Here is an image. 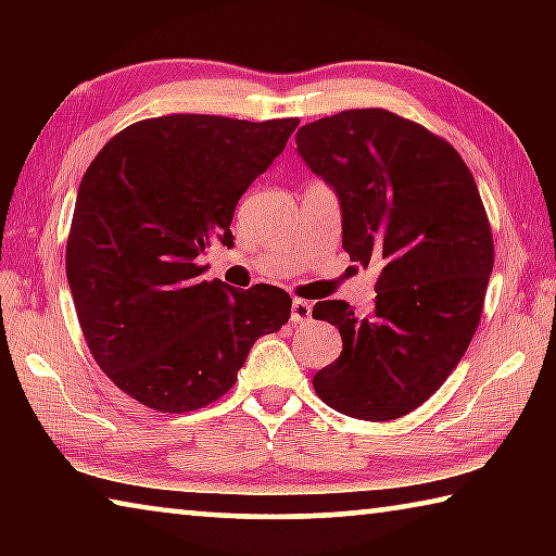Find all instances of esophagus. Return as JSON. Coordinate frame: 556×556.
<instances>
[{
  "label": "esophagus",
  "instance_id": "34e87169",
  "mask_svg": "<svg viewBox=\"0 0 556 556\" xmlns=\"http://www.w3.org/2000/svg\"><path fill=\"white\" fill-rule=\"evenodd\" d=\"M312 301H304V299H294V304H291V321L294 324H304L312 318Z\"/></svg>",
  "mask_w": 556,
  "mask_h": 556
}]
</instances>
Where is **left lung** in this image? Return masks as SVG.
Listing matches in <instances>:
<instances>
[{
  "instance_id": "8db88e82",
  "label": "left lung",
  "mask_w": 556,
  "mask_h": 556,
  "mask_svg": "<svg viewBox=\"0 0 556 556\" xmlns=\"http://www.w3.org/2000/svg\"><path fill=\"white\" fill-rule=\"evenodd\" d=\"M296 147L341 199L348 255L380 269L370 314L314 306L343 338L314 390L348 417L400 419L446 382L481 324L495 248L476 178L444 137L382 108L304 125Z\"/></svg>"
}]
</instances>
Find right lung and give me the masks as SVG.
I'll return each mask as SVG.
<instances>
[{
	"label": "right lung",
	"mask_w": 556,
	"mask_h": 556,
	"mask_svg": "<svg viewBox=\"0 0 556 556\" xmlns=\"http://www.w3.org/2000/svg\"><path fill=\"white\" fill-rule=\"evenodd\" d=\"M296 125L139 119L83 176L65 244L75 314L100 370L144 407L184 414L220 400L252 343L289 321L285 289L199 279L195 257L215 238L230 248L235 205Z\"/></svg>",
	"instance_id": "obj_1"
}]
</instances>
